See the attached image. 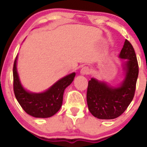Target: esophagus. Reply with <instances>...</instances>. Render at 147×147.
I'll use <instances>...</instances> for the list:
<instances>
[{"label":"esophagus","instance_id":"1","mask_svg":"<svg viewBox=\"0 0 147 147\" xmlns=\"http://www.w3.org/2000/svg\"><path fill=\"white\" fill-rule=\"evenodd\" d=\"M90 72V69H89L88 67L87 66H84L83 68H82V70H81V74L82 75H89Z\"/></svg>","mask_w":147,"mask_h":147}]
</instances>
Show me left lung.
<instances>
[{
  "instance_id": "1",
  "label": "left lung",
  "mask_w": 147,
  "mask_h": 147,
  "mask_svg": "<svg viewBox=\"0 0 147 147\" xmlns=\"http://www.w3.org/2000/svg\"><path fill=\"white\" fill-rule=\"evenodd\" d=\"M126 62L125 79L119 87L111 88L92 78L88 82L86 99L88 110L95 117L112 119L120 116L132 102L136 88L139 67L134 48L126 40L119 54Z\"/></svg>"
}]
</instances>
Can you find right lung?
Instances as JSON below:
<instances>
[{"label": "right lung", "instance_id": "right-lung-1", "mask_svg": "<svg viewBox=\"0 0 147 147\" xmlns=\"http://www.w3.org/2000/svg\"><path fill=\"white\" fill-rule=\"evenodd\" d=\"M16 59L17 57L13 66V88L15 97L23 110L34 117H50L57 113L62 105L64 90L73 81L75 72L59 80L44 92L31 93L25 90L20 83Z\"/></svg>", "mask_w": 147, "mask_h": 147}]
</instances>
